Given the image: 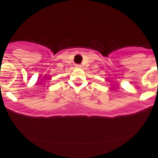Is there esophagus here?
Wrapping results in <instances>:
<instances>
[{"label":"esophagus","instance_id":"esophagus-1","mask_svg":"<svg viewBox=\"0 0 158 158\" xmlns=\"http://www.w3.org/2000/svg\"><path fill=\"white\" fill-rule=\"evenodd\" d=\"M75 66H76V68H81V65L79 64H77L75 65Z\"/></svg>","mask_w":158,"mask_h":158}]
</instances>
